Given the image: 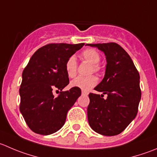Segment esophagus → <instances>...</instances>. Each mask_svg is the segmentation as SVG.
I'll return each mask as SVG.
<instances>
[{
    "instance_id": "obj_1",
    "label": "esophagus",
    "mask_w": 157,
    "mask_h": 157,
    "mask_svg": "<svg viewBox=\"0 0 157 157\" xmlns=\"http://www.w3.org/2000/svg\"><path fill=\"white\" fill-rule=\"evenodd\" d=\"M82 95H88V92L84 90H82Z\"/></svg>"
}]
</instances>
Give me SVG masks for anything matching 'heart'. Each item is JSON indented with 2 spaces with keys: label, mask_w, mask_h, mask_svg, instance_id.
I'll return each mask as SVG.
<instances>
[{
  "label": "heart",
  "mask_w": 157,
  "mask_h": 157,
  "mask_svg": "<svg viewBox=\"0 0 157 157\" xmlns=\"http://www.w3.org/2000/svg\"><path fill=\"white\" fill-rule=\"evenodd\" d=\"M80 57L85 61L88 62L91 64L90 69V74L96 73L100 74L101 72V66L99 64L100 61V55L97 51L94 49H86L80 54ZM65 71L69 77L73 78L77 75V64L74 57H70L67 60L65 63ZM97 83V78L94 75L88 76V77H78L71 81V86L82 90H89L94 87Z\"/></svg>",
  "instance_id": "obj_1"
}]
</instances>
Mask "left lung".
<instances>
[{
	"label": "left lung",
	"mask_w": 157,
	"mask_h": 157,
	"mask_svg": "<svg viewBox=\"0 0 157 157\" xmlns=\"http://www.w3.org/2000/svg\"><path fill=\"white\" fill-rule=\"evenodd\" d=\"M103 51L106 68L103 80L94 88L103 94H89L88 122L91 128L104 136L122 133L136 117L141 90L140 74L130 55L117 43L87 44Z\"/></svg>",
	"instance_id": "left-lung-1"
}]
</instances>
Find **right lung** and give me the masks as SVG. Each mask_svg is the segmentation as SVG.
<instances>
[{"instance_id":"add662e5","label":"right lung","mask_w":157,"mask_h":157,"mask_svg":"<svg viewBox=\"0 0 157 157\" xmlns=\"http://www.w3.org/2000/svg\"><path fill=\"white\" fill-rule=\"evenodd\" d=\"M84 45L48 44L33 54L22 73L20 111L29 128L40 135H49L60 130L67 113L81 95V90L69 84L65 63L70 57ZM54 90H60L57 97Z\"/></svg>"}]
</instances>
